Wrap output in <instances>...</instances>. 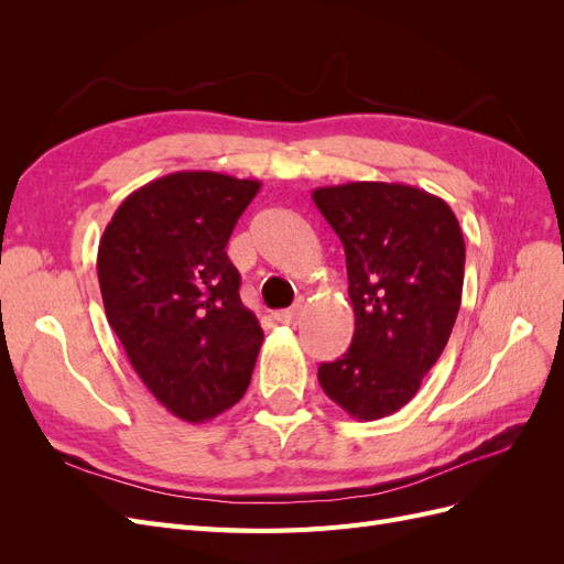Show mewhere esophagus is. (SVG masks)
<instances>
[{
  "instance_id": "esophagus-1",
  "label": "esophagus",
  "mask_w": 564,
  "mask_h": 564,
  "mask_svg": "<svg viewBox=\"0 0 564 564\" xmlns=\"http://www.w3.org/2000/svg\"><path fill=\"white\" fill-rule=\"evenodd\" d=\"M301 315H303V308H301V305H294V308L275 313V319H278L280 324H296V322L301 319Z\"/></svg>"
}]
</instances>
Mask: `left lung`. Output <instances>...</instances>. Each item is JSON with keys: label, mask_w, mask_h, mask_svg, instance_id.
I'll list each match as a JSON object with an SVG mask.
<instances>
[{"label": "left lung", "mask_w": 564, "mask_h": 564, "mask_svg": "<svg viewBox=\"0 0 564 564\" xmlns=\"http://www.w3.org/2000/svg\"><path fill=\"white\" fill-rule=\"evenodd\" d=\"M346 251L350 348L317 369L327 398L377 421L412 400L445 350L460 308L466 245L449 204L404 183L313 191Z\"/></svg>", "instance_id": "obj_1"}]
</instances>
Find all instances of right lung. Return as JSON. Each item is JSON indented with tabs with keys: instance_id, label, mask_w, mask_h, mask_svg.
Instances as JSON below:
<instances>
[{
	"instance_id": "right-lung-1",
	"label": "right lung",
	"mask_w": 564,
	"mask_h": 564,
	"mask_svg": "<svg viewBox=\"0 0 564 564\" xmlns=\"http://www.w3.org/2000/svg\"><path fill=\"white\" fill-rule=\"evenodd\" d=\"M259 187L216 172L169 174L119 204L100 237L110 327L152 395L187 423L240 402L263 344L226 253Z\"/></svg>"
}]
</instances>
